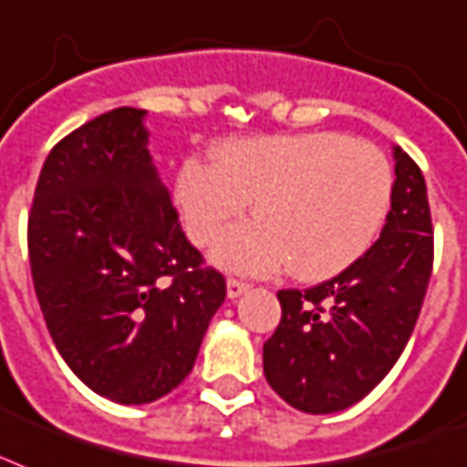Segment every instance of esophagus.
I'll return each instance as SVG.
<instances>
[{
    "label": "esophagus",
    "mask_w": 467,
    "mask_h": 467,
    "mask_svg": "<svg viewBox=\"0 0 467 467\" xmlns=\"http://www.w3.org/2000/svg\"><path fill=\"white\" fill-rule=\"evenodd\" d=\"M247 289H249V284H244V281L227 279V296H230V298L242 296V294H244Z\"/></svg>",
    "instance_id": "esophagus-1"
}]
</instances>
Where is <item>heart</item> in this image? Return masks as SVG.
Masks as SVG:
<instances>
[{"label":"heart","instance_id":"b5f03b06","mask_svg":"<svg viewBox=\"0 0 467 467\" xmlns=\"http://www.w3.org/2000/svg\"><path fill=\"white\" fill-rule=\"evenodd\" d=\"M394 173L368 141L337 131L223 144L215 166L181 163L173 201L195 244H210L254 202L259 220L230 230L213 259L230 272L328 279L365 254L391 205Z\"/></svg>","mask_w":467,"mask_h":467}]
</instances>
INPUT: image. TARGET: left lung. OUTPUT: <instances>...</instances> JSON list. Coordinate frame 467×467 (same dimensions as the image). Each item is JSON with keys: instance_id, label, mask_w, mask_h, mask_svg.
I'll use <instances>...</instances> for the list:
<instances>
[{"instance_id": "8db88e82", "label": "left lung", "mask_w": 467, "mask_h": 467, "mask_svg": "<svg viewBox=\"0 0 467 467\" xmlns=\"http://www.w3.org/2000/svg\"><path fill=\"white\" fill-rule=\"evenodd\" d=\"M394 191L379 240L318 286L279 291L281 323L265 343L266 382L306 414L368 397L407 348L433 266L429 193L414 159L394 147Z\"/></svg>"}]
</instances>
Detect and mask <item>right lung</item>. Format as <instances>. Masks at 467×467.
<instances>
[{
  "label": "right lung",
  "instance_id": "right-lung-1",
  "mask_svg": "<svg viewBox=\"0 0 467 467\" xmlns=\"http://www.w3.org/2000/svg\"><path fill=\"white\" fill-rule=\"evenodd\" d=\"M147 109L117 107L46 159L28 213V262L46 326L80 382L149 404L195 365L225 276L202 266L159 178Z\"/></svg>",
  "mask_w": 467,
  "mask_h": 467
}]
</instances>
